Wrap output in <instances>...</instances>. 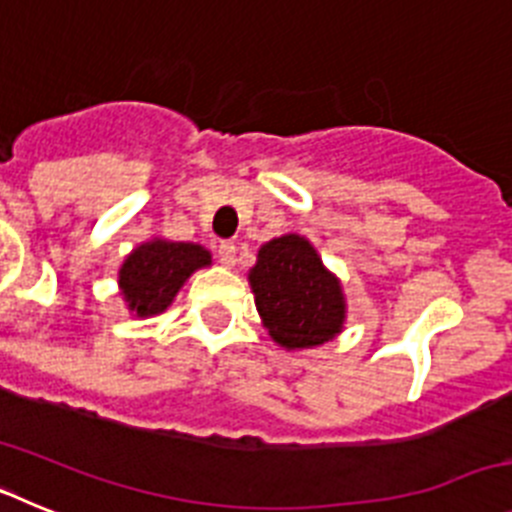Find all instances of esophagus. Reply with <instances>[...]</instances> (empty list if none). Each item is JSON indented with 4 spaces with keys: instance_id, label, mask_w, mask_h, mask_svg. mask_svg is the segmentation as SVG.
Masks as SVG:
<instances>
[{
    "instance_id": "1",
    "label": "esophagus",
    "mask_w": 512,
    "mask_h": 512,
    "mask_svg": "<svg viewBox=\"0 0 512 512\" xmlns=\"http://www.w3.org/2000/svg\"><path fill=\"white\" fill-rule=\"evenodd\" d=\"M235 253H238V248H235V243L225 241L217 246V259H220V264L223 266H235Z\"/></svg>"
}]
</instances>
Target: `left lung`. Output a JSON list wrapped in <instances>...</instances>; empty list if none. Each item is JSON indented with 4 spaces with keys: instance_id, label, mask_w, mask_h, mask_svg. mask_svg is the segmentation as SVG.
Returning a JSON list of instances; mask_svg holds the SVG:
<instances>
[{
    "instance_id": "obj_1",
    "label": "left lung",
    "mask_w": 512,
    "mask_h": 512,
    "mask_svg": "<svg viewBox=\"0 0 512 512\" xmlns=\"http://www.w3.org/2000/svg\"><path fill=\"white\" fill-rule=\"evenodd\" d=\"M256 310L287 351L333 341L346 320V297L315 246L297 233L264 243L248 271Z\"/></svg>"
}]
</instances>
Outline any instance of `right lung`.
Returning a JSON list of instances; mask_svg holds the SVG:
<instances>
[{
  "mask_svg": "<svg viewBox=\"0 0 512 512\" xmlns=\"http://www.w3.org/2000/svg\"><path fill=\"white\" fill-rule=\"evenodd\" d=\"M212 256L200 243H179L153 238L128 253L117 271L122 300L138 318H151L174 302L194 271L210 266Z\"/></svg>",
  "mask_w": 512,
  "mask_h": 512,
  "instance_id": "right-lung-1",
  "label": "right lung"
}]
</instances>
